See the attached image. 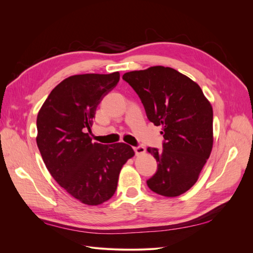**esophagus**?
Masks as SVG:
<instances>
[{
  "label": "esophagus",
  "instance_id": "esophagus-1",
  "mask_svg": "<svg viewBox=\"0 0 253 253\" xmlns=\"http://www.w3.org/2000/svg\"><path fill=\"white\" fill-rule=\"evenodd\" d=\"M134 152L136 155H139V154H143V153L145 152V149L144 147H142V145H137V147H134Z\"/></svg>",
  "mask_w": 253,
  "mask_h": 253
}]
</instances>
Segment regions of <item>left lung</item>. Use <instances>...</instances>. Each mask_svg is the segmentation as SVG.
Returning <instances> with one entry per match:
<instances>
[{
    "label": "left lung",
    "instance_id": "left-lung-1",
    "mask_svg": "<svg viewBox=\"0 0 253 253\" xmlns=\"http://www.w3.org/2000/svg\"><path fill=\"white\" fill-rule=\"evenodd\" d=\"M122 79L140 98L148 119L163 126V150L147 149L157 162L148 187L168 197L185 193L196 182L212 150L211 104L198 84L171 67L129 72Z\"/></svg>",
    "mask_w": 253,
    "mask_h": 253
}]
</instances>
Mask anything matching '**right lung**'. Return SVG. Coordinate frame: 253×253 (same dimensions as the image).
<instances>
[{"instance_id": "add662e5", "label": "right lung", "mask_w": 253, "mask_h": 253, "mask_svg": "<svg viewBox=\"0 0 253 253\" xmlns=\"http://www.w3.org/2000/svg\"><path fill=\"white\" fill-rule=\"evenodd\" d=\"M119 77L118 72L68 77L50 91L38 114L37 144L47 170L68 194L89 206L110 200L122 166L134 156L128 144L97 143L85 133Z\"/></svg>"}]
</instances>
